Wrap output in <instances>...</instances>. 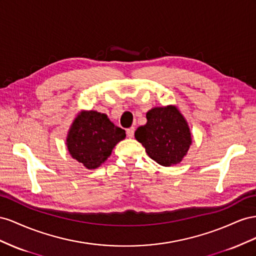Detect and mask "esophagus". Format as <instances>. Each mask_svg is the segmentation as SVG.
Returning <instances> with one entry per match:
<instances>
[{"instance_id":"1","label":"esophagus","mask_w":256,"mask_h":256,"mask_svg":"<svg viewBox=\"0 0 256 256\" xmlns=\"http://www.w3.org/2000/svg\"><path fill=\"white\" fill-rule=\"evenodd\" d=\"M134 132H135V128H134V126L128 128V130H126V135H128V137L132 138V137L134 136Z\"/></svg>"}]
</instances>
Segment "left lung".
<instances>
[{"instance_id":"obj_1","label":"left lung","mask_w":256,"mask_h":256,"mask_svg":"<svg viewBox=\"0 0 256 256\" xmlns=\"http://www.w3.org/2000/svg\"><path fill=\"white\" fill-rule=\"evenodd\" d=\"M147 123L136 130L135 138L147 154L162 166L182 162L192 144L188 121L176 105L151 108L146 114Z\"/></svg>"}]
</instances>
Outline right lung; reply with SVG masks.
I'll list each match as a JSON object with an SVG mask.
<instances>
[{
  "mask_svg": "<svg viewBox=\"0 0 256 256\" xmlns=\"http://www.w3.org/2000/svg\"><path fill=\"white\" fill-rule=\"evenodd\" d=\"M126 136V130L116 126L107 114L82 110L70 124L66 147L78 163L88 170H96L110 156L116 144Z\"/></svg>",
  "mask_w": 256,
  "mask_h": 256,
  "instance_id": "obj_1",
  "label": "right lung"
}]
</instances>
